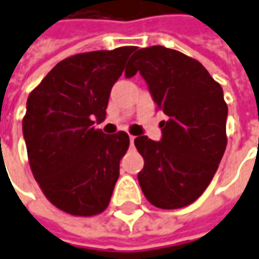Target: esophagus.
<instances>
[{"mask_svg": "<svg viewBox=\"0 0 259 259\" xmlns=\"http://www.w3.org/2000/svg\"><path fill=\"white\" fill-rule=\"evenodd\" d=\"M130 139V146H133V143H135V136H129Z\"/></svg>", "mask_w": 259, "mask_h": 259, "instance_id": "1", "label": "esophagus"}]
</instances>
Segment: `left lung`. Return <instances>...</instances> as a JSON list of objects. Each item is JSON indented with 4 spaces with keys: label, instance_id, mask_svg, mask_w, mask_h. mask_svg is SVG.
<instances>
[{
    "label": "left lung",
    "instance_id": "1",
    "mask_svg": "<svg viewBox=\"0 0 259 259\" xmlns=\"http://www.w3.org/2000/svg\"><path fill=\"white\" fill-rule=\"evenodd\" d=\"M138 71L157 109L169 117L162 121L159 142L135 139L145 159L139 185L156 208L188 206L208 188L227 147L222 87L199 61L162 46L140 49L130 57L124 76Z\"/></svg>",
    "mask_w": 259,
    "mask_h": 259
}]
</instances>
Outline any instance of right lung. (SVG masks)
I'll return each mask as SVG.
<instances>
[{"mask_svg":"<svg viewBox=\"0 0 259 259\" xmlns=\"http://www.w3.org/2000/svg\"><path fill=\"white\" fill-rule=\"evenodd\" d=\"M136 47L81 53L60 61L27 100L23 135L35 181L58 209L93 217L109 206L129 149L124 132L106 135L113 84Z\"/></svg>","mask_w":259,"mask_h":259,"instance_id":"right-lung-1","label":"right lung"}]
</instances>
